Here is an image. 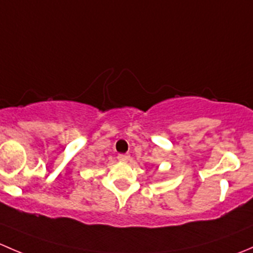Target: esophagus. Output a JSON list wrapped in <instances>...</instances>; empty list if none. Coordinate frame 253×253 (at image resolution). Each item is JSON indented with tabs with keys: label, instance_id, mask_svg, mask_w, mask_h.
Returning <instances> with one entry per match:
<instances>
[{
	"label": "esophagus",
	"instance_id": "obj_1",
	"mask_svg": "<svg viewBox=\"0 0 253 253\" xmlns=\"http://www.w3.org/2000/svg\"><path fill=\"white\" fill-rule=\"evenodd\" d=\"M117 159H119V162L121 163H127L129 159H131V157H129L128 154H120L119 157H117Z\"/></svg>",
	"mask_w": 253,
	"mask_h": 253
}]
</instances>
